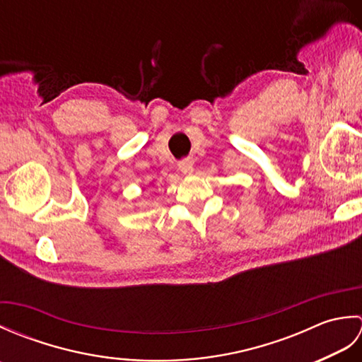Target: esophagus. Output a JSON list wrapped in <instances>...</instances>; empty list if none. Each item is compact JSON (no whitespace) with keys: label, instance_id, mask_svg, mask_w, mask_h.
Masks as SVG:
<instances>
[{"label":"esophagus","instance_id":"esophagus-1","mask_svg":"<svg viewBox=\"0 0 362 362\" xmlns=\"http://www.w3.org/2000/svg\"><path fill=\"white\" fill-rule=\"evenodd\" d=\"M179 169L182 171V174L189 175L191 173H193V161H191L189 158L180 160V161H179Z\"/></svg>","mask_w":362,"mask_h":362}]
</instances>
